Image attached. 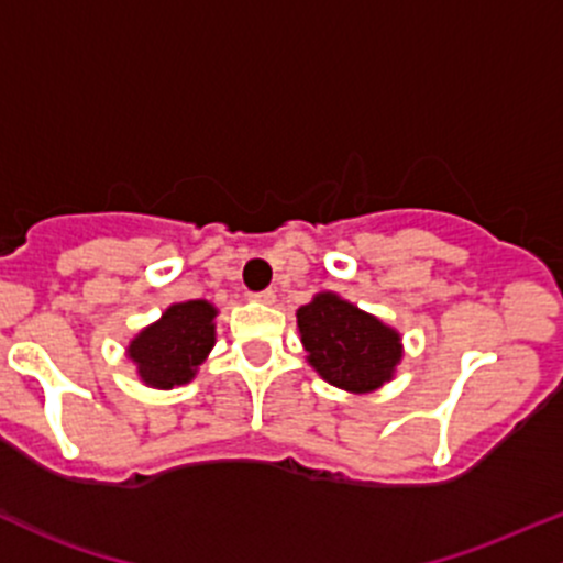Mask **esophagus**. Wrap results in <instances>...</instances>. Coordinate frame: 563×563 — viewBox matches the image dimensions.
<instances>
[{"label": "esophagus", "instance_id": "1", "mask_svg": "<svg viewBox=\"0 0 563 563\" xmlns=\"http://www.w3.org/2000/svg\"><path fill=\"white\" fill-rule=\"evenodd\" d=\"M251 299L262 301V305H272V301H275V291H272V288H267V291H256L251 294Z\"/></svg>", "mask_w": 563, "mask_h": 563}]
</instances>
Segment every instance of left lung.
I'll list each match as a JSON object with an SVG mask.
<instances>
[{
	"label": "left lung",
	"mask_w": 563,
	"mask_h": 563,
	"mask_svg": "<svg viewBox=\"0 0 563 563\" xmlns=\"http://www.w3.org/2000/svg\"><path fill=\"white\" fill-rule=\"evenodd\" d=\"M307 363L347 393H372L393 379L404 357L400 333L342 296L325 291L296 310Z\"/></svg>",
	"instance_id": "left-lung-1"
}]
</instances>
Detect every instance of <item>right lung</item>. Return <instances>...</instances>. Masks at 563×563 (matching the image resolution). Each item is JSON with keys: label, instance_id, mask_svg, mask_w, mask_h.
Masks as SVG:
<instances>
[{"label": "right lung", "instance_id": "right-lung-1", "mask_svg": "<svg viewBox=\"0 0 563 563\" xmlns=\"http://www.w3.org/2000/svg\"><path fill=\"white\" fill-rule=\"evenodd\" d=\"M216 307L206 299L170 305L157 323L135 333L128 357L144 385L157 390L187 385L216 344Z\"/></svg>", "mask_w": 563, "mask_h": 563}]
</instances>
